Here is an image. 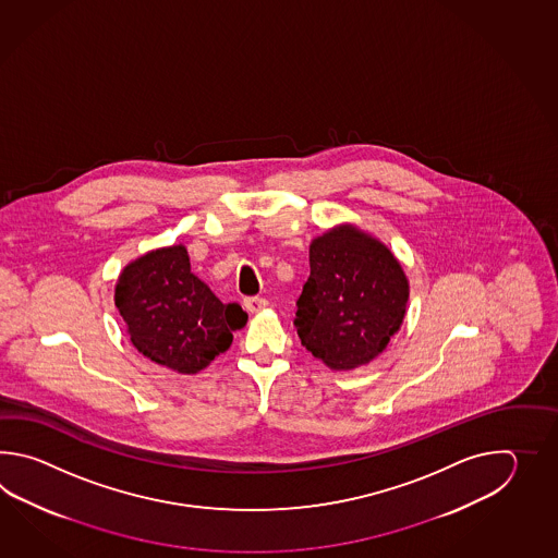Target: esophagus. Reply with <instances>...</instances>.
Returning <instances> with one entry per match:
<instances>
[{
  "instance_id": "34e87169",
  "label": "esophagus",
  "mask_w": 558,
  "mask_h": 558,
  "mask_svg": "<svg viewBox=\"0 0 558 558\" xmlns=\"http://www.w3.org/2000/svg\"><path fill=\"white\" fill-rule=\"evenodd\" d=\"M267 305H269V301L263 299V296H247V299H243V307L247 308L250 313H259Z\"/></svg>"
}]
</instances>
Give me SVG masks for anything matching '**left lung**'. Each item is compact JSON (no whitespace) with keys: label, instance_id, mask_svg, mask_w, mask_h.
Instances as JSON below:
<instances>
[{"label":"left lung","instance_id":"1","mask_svg":"<svg viewBox=\"0 0 558 558\" xmlns=\"http://www.w3.org/2000/svg\"><path fill=\"white\" fill-rule=\"evenodd\" d=\"M307 283L296 299V335L331 368L367 365L403 323L409 283L377 239L337 227L313 239Z\"/></svg>","mask_w":558,"mask_h":558}]
</instances>
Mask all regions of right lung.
<instances>
[{"label": "right lung", "instance_id": "right-lung-1", "mask_svg": "<svg viewBox=\"0 0 558 558\" xmlns=\"http://www.w3.org/2000/svg\"><path fill=\"white\" fill-rule=\"evenodd\" d=\"M116 307L131 343L157 365L193 375L226 353L247 323L238 303H221L191 274L183 245L151 251L119 275Z\"/></svg>", "mask_w": 558, "mask_h": 558}]
</instances>
